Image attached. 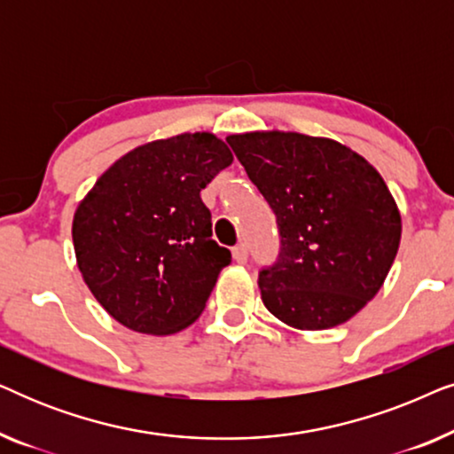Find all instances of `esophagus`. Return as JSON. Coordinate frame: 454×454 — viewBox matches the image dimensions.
<instances>
[{"label": "esophagus", "mask_w": 454, "mask_h": 454, "mask_svg": "<svg viewBox=\"0 0 454 454\" xmlns=\"http://www.w3.org/2000/svg\"><path fill=\"white\" fill-rule=\"evenodd\" d=\"M233 258H235V262H238V264H246V260H247L246 244H239V246L233 247Z\"/></svg>", "instance_id": "obj_1"}]
</instances>
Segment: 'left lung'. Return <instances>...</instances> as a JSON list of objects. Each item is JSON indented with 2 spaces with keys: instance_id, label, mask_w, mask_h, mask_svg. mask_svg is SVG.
<instances>
[{
  "instance_id": "1",
  "label": "left lung",
  "mask_w": 454,
  "mask_h": 454,
  "mask_svg": "<svg viewBox=\"0 0 454 454\" xmlns=\"http://www.w3.org/2000/svg\"><path fill=\"white\" fill-rule=\"evenodd\" d=\"M277 215L281 254L260 272L269 312L295 331L353 318L384 285L401 244V213L362 154L333 138L281 129L227 136Z\"/></svg>"
}]
</instances>
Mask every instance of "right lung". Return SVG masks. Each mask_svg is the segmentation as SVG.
<instances>
[{
  "label": "right lung",
  "mask_w": 454,
  "mask_h": 454,
  "mask_svg": "<svg viewBox=\"0 0 454 454\" xmlns=\"http://www.w3.org/2000/svg\"><path fill=\"white\" fill-rule=\"evenodd\" d=\"M231 163L215 134L169 136L117 159L80 200L72 221L78 270L121 326L163 337L202 314L231 252L213 239L200 192Z\"/></svg>",
  "instance_id": "right-lung-1"
}]
</instances>
